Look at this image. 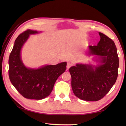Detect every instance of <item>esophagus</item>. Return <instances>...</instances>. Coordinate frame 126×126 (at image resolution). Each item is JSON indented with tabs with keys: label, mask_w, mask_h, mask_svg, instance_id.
<instances>
[{
	"label": "esophagus",
	"mask_w": 126,
	"mask_h": 126,
	"mask_svg": "<svg viewBox=\"0 0 126 126\" xmlns=\"http://www.w3.org/2000/svg\"><path fill=\"white\" fill-rule=\"evenodd\" d=\"M71 66H72V63H71L70 62L67 63V65H66V68H67V69H69Z\"/></svg>",
	"instance_id": "esophagus-1"
}]
</instances>
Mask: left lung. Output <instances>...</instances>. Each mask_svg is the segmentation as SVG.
<instances>
[{
	"mask_svg": "<svg viewBox=\"0 0 126 126\" xmlns=\"http://www.w3.org/2000/svg\"><path fill=\"white\" fill-rule=\"evenodd\" d=\"M97 45H89V55H95L100 64H76L69 69L73 93L82 100L97 101L102 98L115 83L119 65L117 49L112 39L99 32Z\"/></svg>",
	"mask_w": 126,
	"mask_h": 126,
	"instance_id": "1",
	"label": "left lung"
}]
</instances>
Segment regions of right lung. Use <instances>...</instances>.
<instances>
[{
  "label": "right lung",
  "instance_id": "right-lung-1",
  "mask_svg": "<svg viewBox=\"0 0 126 126\" xmlns=\"http://www.w3.org/2000/svg\"><path fill=\"white\" fill-rule=\"evenodd\" d=\"M39 32L27 30L18 36L9 59L10 81L18 92L29 99L42 100L49 96L58 78L66 70V62L46 65L38 69L26 67L21 58V50L30 34Z\"/></svg>",
  "mask_w": 126,
  "mask_h": 126
}]
</instances>
